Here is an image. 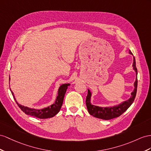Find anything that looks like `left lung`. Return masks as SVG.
<instances>
[{"instance_id":"8db88e82","label":"left lung","mask_w":151,"mask_h":151,"mask_svg":"<svg viewBox=\"0 0 151 151\" xmlns=\"http://www.w3.org/2000/svg\"><path fill=\"white\" fill-rule=\"evenodd\" d=\"M129 53L133 55V53L129 50ZM133 69L136 73V80L134 82V89L133 91L131 93L130 98L125 101H123L119 105H115L113 106H99L92 105L91 103V97L92 93L89 89H88V94L86 98V105L88 113L96 118L101 119L103 120H110L116 117H119L122 115L124 111H126L127 109L132 105L133 103L135 96L137 94V69L136 67V62L135 59L133 57Z\"/></svg>"}]
</instances>
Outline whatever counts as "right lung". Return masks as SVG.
Instances as JSON below:
<instances>
[{
    "instance_id": "1",
    "label": "right lung",
    "mask_w": 151,
    "mask_h": 151,
    "mask_svg": "<svg viewBox=\"0 0 151 151\" xmlns=\"http://www.w3.org/2000/svg\"><path fill=\"white\" fill-rule=\"evenodd\" d=\"M9 81H10V76H9ZM70 85H71L70 83H64V84L60 85L59 89H58V93H57V96L55 102H54L52 105H50L46 108H44V109H34V108L25 106L24 105H20V104H19L17 102L16 98H15L14 93L13 92V91L11 90V88H10V91L15 100V101L17 102V105L25 114H26L27 115L33 116V117H35L39 119H48V118H51L54 117V116L59 113V111L61 109V106L63 105L64 98L65 92H66L67 88H68V86H70Z\"/></svg>"
}]
</instances>
